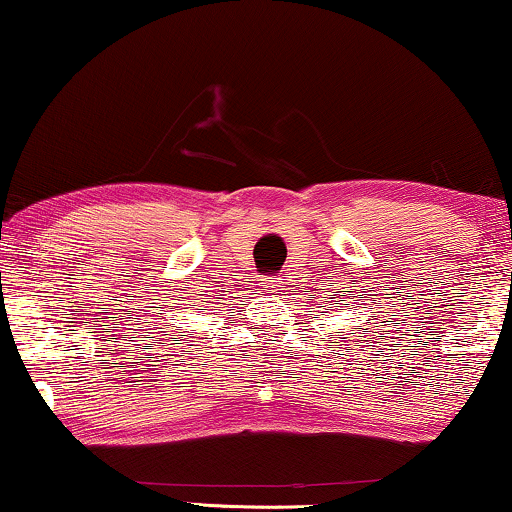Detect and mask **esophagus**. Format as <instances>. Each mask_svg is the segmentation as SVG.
Masks as SVG:
<instances>
[{
    "label": "esophagus",
    "instance_id": "esophagus-1",
    "mask_svg": "<svg viewBox=\"0 0 512 512\" xmlns=\"http://www.w3.org/2000/svg\"><path fill=\"white\" fill-rule=\"evenodd\" d=\"M261 284H263V291H268V293L284 291V288H281V284H284V281H281L279 277H265V279H261Z\"/></svg>",
    "mask_w": 512,
    "mask_h": 512
}]
</instances>
